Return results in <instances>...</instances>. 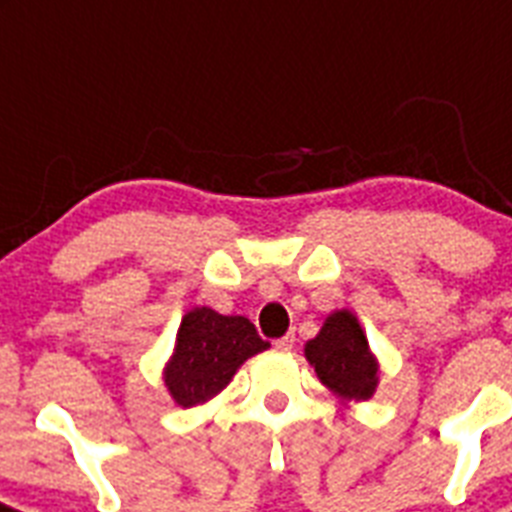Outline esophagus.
<instances>
[{"label": "esophagus", "instance_id": "obj_1", "mask_svg": "<svg viewBox=\"0 0 512 512\" xmlns=\"http://www.w3.org/2000/svg\"><path fill=\"white\" fill-rule=\"evenodd\" d=\"M274 347L282 349V352H290V349L295 347V334H285L282 339H277V342H274Z\"/></svg>", "mask_w": 512, "mask_h": 512}]
</instances>
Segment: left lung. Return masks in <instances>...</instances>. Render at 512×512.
<instances>
[{
	"label": "left lung",
	"instance_id": "8db88e82",
	"mask_svg": "<svg viewBox=\"0 0 512 512\" xmlns=\"http://www.w3.org/2000/svg\"><path fill=\"white\" fill-rule=\"evenodd\" d=\"M305 360L336 399H373L381 365L352 310L342 308L326 316L321 331L305 342Z\"/></svg>",
	"mask_w": 512,
	"mask_h": 512
}]
</instances>
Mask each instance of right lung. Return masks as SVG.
Masks as SVG:
<instances>
[{"instance_id":"add662e5","label":"right lung","mask_w":512,"mask_h":512,"mask_svg":"<svg viewBox=\"0 0 512 512\" xmlns=\"http://www.w3.org/2000/svg\"><path fill=\"white\" fill-rule=\"evenodd\" d=\"M269 349L248 318L222 316L207 305L186 310L163 381L170 399L183 409L214 399L248 357Z\"/></svg>"}]
</instances>
